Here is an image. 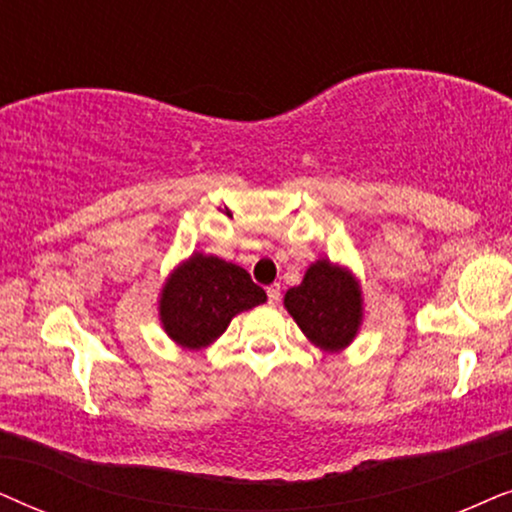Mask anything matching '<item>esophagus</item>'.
Listing matches in <instances>:
<instances>
[{
	"label": "esophagus",
	"instance_id": "34e87169",
	"mask_svg": "<svg viewBox=\"0 0 512 512\" xmlns=\"http://www.w3.org/2000/svg\"><path fill=\"white\" fill-rule=\"evenodd\" d=\"M267 295H269V304H278V302H281V285H278V283L269 285Z\"/></svg>",
	"mask_w": 512,
	"mask_h": 512
}]
</instances>
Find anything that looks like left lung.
<instances>
[{"label":"left lung","instance_id":"obj_1","mask_svg":"<svg viewBox=\"0 0 512 512\" xmlns=\"http://www.w3.org/2000/svg\"><path fill=\"white\" fill-rule=\"evenodd\" d=\"M283 306L304 337L325 353H339L351 346L365 316L358 276L327 257L309 264L302 283L285 292Z\"/></svg>","mask_w":512,"mask_h":512}]
</instances>
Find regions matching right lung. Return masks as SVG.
Wrapping results in <instances>:
<instances>
[{"label": "right lung", "instance_id": "add662e5", "mask_svg": "<svg viewBox=\"0 0 512 512\" xmlns=\"http://www.w3.org/2000/svg\"><path fill=\"white\" fill-rule=\"evenodd\" d=\"M267 302V292L238 264L192 252L166 276L156 311L170 342L201 351L224 335L231 318Z\"/></svg>", "mask_w": 512, "mask_h": 512}]
</instances>
